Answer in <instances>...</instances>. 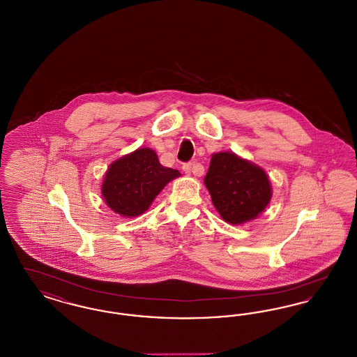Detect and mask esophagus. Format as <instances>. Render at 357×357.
Returning <instances> with one entry per match:
<instances>
[{
	"label": "esophagus",
	"mask_w": 357,
	"mask_h": 357,
	"mask_svg": "<svg viewBox=\"0 0 357 357\" xmlns=\"http://www.w3.org/2000/svg\"><path fill=\"white\" fill-rule=\"evenodd\" d=\"M182 169H183V172H185V174H191V172H194L195 175H200V174H202V172H199V170H198V172H192V165H191V163H185Z\"/></svg>",
	"instance_id": "esophagus-1"
}]
</instances>
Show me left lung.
Returning a JSON list of instances; mask_svg holds the SVG:
<instances>
[{"label": "left lung", "mask_w": 357, "mask_h": 357, "mask_svg": "<svg viewBox=\"0 0 357 357\" xmlns=\"http://www.w3.org/2000/svg\"><path fill=\"white\" fill-rule=\"evenodd\" d=\"M204 185L215 208L231 225L255 219L271 199V185L264 170L232 153L213 155Z\"/></svg>", "instance_id": "obj_1"}]
</instances>
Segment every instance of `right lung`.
Returning a JSON list of instances; mask_svg holds the SVG:
<instances>
[{"mask_svg": "<svg viewBox=\"0 0 357 357\" xmlns=\"http://www.w3.org/2000/svg\"><path fill=\"white\" fill-rule=\"evenodd\" d=\"M178 170L159 163L151 149H138L115 160L106 172L102 194L107 206L122 216L143 214Z\"/></svg>", "mask_w": 357, "mask_h": 357, "instance_id": "right-lung-1", "label": "right lung"}]
</instances>
